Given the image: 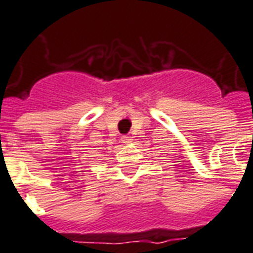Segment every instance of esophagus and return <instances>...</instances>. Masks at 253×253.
Listing matches in <instances>:
<instances>
[{
  "label": "esophagus",
  "instance_id": "1",
  "mask_svg": "<svg viewBox=\"0 0 253 253\" xmlns=\"http://www.w3.org/2000/svg\"><path fill=\"white\" fill-rule=\"evenodd\" d=\"M122 142L123 143H131L132 142V138H131V136H127V135H125V136H122Z\"/></svg>",
  "mask_w": 253,
  "mask_h": 253
}]
</instances>
